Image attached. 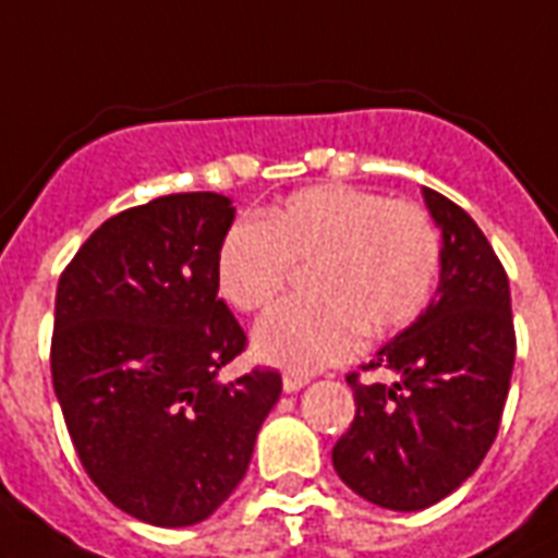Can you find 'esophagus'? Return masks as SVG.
<instances>
[{"mask_svg":"<svg viewBox=\"0 0 558 558\" xmlns=\"http://www.w3.org/2000/svg\"><path fill=\"white\" fill-rule=\"evenodd\" d=\"M308 384V377L306 374H294V372H288L282 377V386H284V392H296V389H303V386Z\"/></svg>","mask_w":558,"mask_h":558,"instance_id":"obj_1","label":"esophagus"}]
</instances>
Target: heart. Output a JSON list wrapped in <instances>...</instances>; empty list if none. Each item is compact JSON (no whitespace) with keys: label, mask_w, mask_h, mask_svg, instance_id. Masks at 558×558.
Masks as SVG:
<instances>
[{"label":"heart","mask_w":558,"mask_h":558,"mask_svg":"<svg viewBox=\"0 0 558 558\" xmlns=\"http://www.w3.org/2000/svg\"><path fill=\"white\" fill-rule=\"evenodd\" d=\"M440 252L425 207L320 184L284 198L264 222H234L219 243L217 284L231 308L262 312L284 291L291 264H308L312 296L274 308L252 336L264 363L308 374L356 353L365 329L386 336L416 320Z\"/></svg>","instance_id":"b5f03b06"}]
</instances>
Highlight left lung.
Instances as JSON below:
<instances>
[{
    "label": "left lung",
    "instance_id": "left-lung-1",
    "mask_svg": "<svg viewBox=\"0 0 558 558\" xmlns=\"http://www.w3.org/2000/svg\"><path fill=\"white\" fill-rule=\"evenodd\" d=\"M442 231L440 284L425 312L365 368L396 384L348 374L356 401L332 466L353 494L392 511H422L470 478L494 446L514 368L508 276L473 217L422 186Z\"/></svg>",
    "mask_w": 558,
    "mask_h": 558
}]
</instances>
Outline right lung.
Segmentation results:
<instances>
[{"label":"right lung","mask_w":558,"mask_h":558,"mask_svg":"<svg viewBox=\"0 0 558 558\" xmlns=\"http://www.w3.org/2000/svg\"><path fill=\"white\" fill-rule=\"evenodd\" d=\"M234 222L219 193L160 195L121 210L64 267L52 324V389L88 478L154 526H193L246 475L282 377L252 368L217 296V252Z\"/></svg>","instance_id":"right-lung-1"}]
</instances>
